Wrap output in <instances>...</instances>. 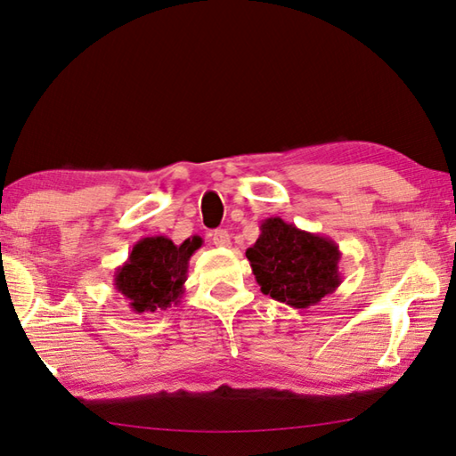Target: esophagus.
Listing matches in <instances>:
<instances>
[{
    "label": "esophagus",
    "mask_w": 456,
    "mask_h": 456,
    "mask_svg": "<svg viewBox=\"0 0 456 456\" xmlns=\"http://www.w3.org/2000/svg\"><path fill=\"white\" fill-rule=\"evenodd\" d=\"M211 241L217 247H227L231 243V239H229V233L225 229H217L211 233Z\"/></svg>",
    "instance_id": "obj_1"
}]
</instances>
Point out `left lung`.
<instances>
[{"instance_id": "obj_1", "label": "left lung", "mask_w": 456, "mask_h": 456, "mask_svg": "<svg viewBox=\"0 0 456 456\" xmlns=\"http://www.w3.org/2000/svg\"><path fill=\"white\" fill-rule=\"evenodd\" d=\"M245 251L261 291L296 310L320 304L342 283L339 247L330 237L307 233L280 217H269Z\"/></svg>"}]
</instances>
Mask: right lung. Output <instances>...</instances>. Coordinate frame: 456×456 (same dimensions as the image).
Masks as SVG:
<instances>
[{
    "label": "right lung",
    "mask_w": 456,
    "mask_h": 456,
    "mask_svg": "<svg viewBox=\"0 0 456 456\" xmlns=\"http://www.w3.org/2000/svg\"><path fill=\"white\" fill-rule=\"evenodd\" d=\"M200 237L175 245L165 235L142 237L128 259L114 272V288L128 299L138 315L165 312L181 302L187 281L189 259L200 247Z\"/></svg>",
    "instance_id": "right-lung-1"
}]
</instances>
